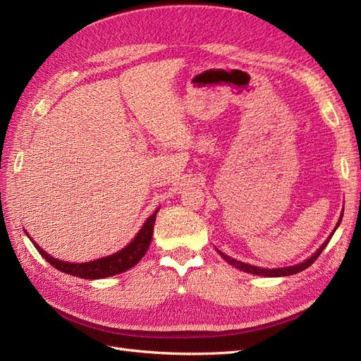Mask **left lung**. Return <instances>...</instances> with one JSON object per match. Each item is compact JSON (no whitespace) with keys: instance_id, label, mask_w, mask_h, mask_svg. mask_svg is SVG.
<instances>
[{"instance_id":"left-lung-1","label":"left lung","mask_w":361,"mask_h":361,"mask_svg":"<svg viewBox=\"0 0 361 361\" xmlns=\"http://www.w3.org/2000/svg\"><path fill=\"white\" fill-rule=\"evenodd\" d=\"M343 215V214H342ZM342 215H341V218H338V221H337V224H336V227H334V231H333V233L330 235V238L326 239V241L318 248V251H314L313 253V256H310L307 260H304V262H301V264H298V265H293V267H286V268H274V269H268V268H259V267H253V265H248V264H244V262H239V260H236V259H232L231 256H227V255H224V253H221L220 250H216L218 253H220V256L227 262V264H231V265H233L235 268H238V269H241V271H244V272H250V274H256V276H264V277H285V276H292V274H297V272H301V271H304L305 268H309L313 262L319 257V255L322 253L324 251V248L326 247V244L330 243V239H331V236L334 235V232H336V228L338 227V224H341V221H342Z\"/></svg>"}]
</instances>
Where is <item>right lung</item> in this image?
I'll return each mask as SVG.
<instances>
[{
  "instance_id": "1",
  "label": "right lung",
  "mask_w": 361,
  "mask_h": 361,
  "mask_svg": "<svg viewBox=\"0 0 361 361\" xmlns=\"http://www.w3.org/2000/svg\"><path fill=\"white\" fill-rule=\"evenodd\" d=\"M157 214H158V209L147 218L143 227H141V231L125 248L117 251V253L111 256L101 257L92 262H85V264H69V262H63L52 257L47 253L45 250H42L35 241H32L30 236L28 238L31 239V243L35 244L39 253L47 259V262H49L54 268L64 272V274H71L75 277L89 279V280L105 279V277H111V276L120 274V272L128 271L129 268L135 267L138 262L143 259L150 245L152 235H154V224L157 220Z\"/></svg>"
}]
</instances>
